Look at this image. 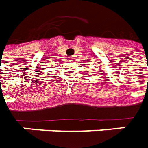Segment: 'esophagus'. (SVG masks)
I'll use <instances>...</instances> for the list:
<instances>
[{"instance_id": "obj_1", "label": "esophagus", "mask_w": 148, "mask_h": 148, "mask_svg": "<svg viewBox=\"0 0 148 148\" xmlns=\"http://www.w3.org/2000/svg\"><path fill=\"white\" fill-rule=\"evenodd\" d=\"M68 59H69V61H73V60H74V58H73V57H69V58H68Z\"/></svg>"}]
</instances>
